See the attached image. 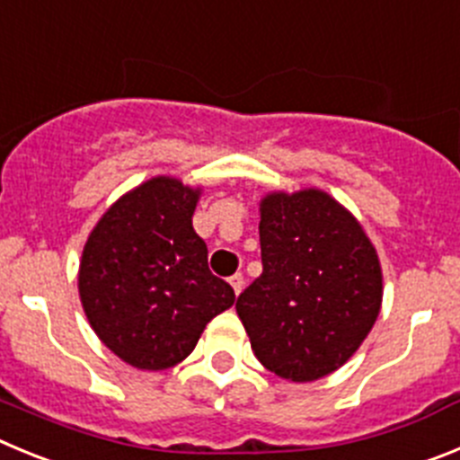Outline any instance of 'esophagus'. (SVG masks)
<instances>
[{
    "label": "esophagus",
    "instance_id": "obj_1",
    "mask_svg": "<svg viewBox=\"0 0 460 460\" xmlns=\"http://www.w3.org/2000/svg\"><path fill=\"white\" fill-rule=\"evenodd\" d=\"M229 284L231 287H234V291H235V296H238L240 291H243V287H245V279H243V275H234V277H229Z\"/></svg>",
    "mask_w": 460,
    "mask_h": 460
}]
</instances>
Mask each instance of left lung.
Returning a JSON list of instances; mask_svg holds the SVG:
<instances>
[{
  "instance_id": "1",
  "label": "left lung",
  "mask_w": 460,
  "mask_h": 460,
  "mask_svg": "<svg viewBox=\"0 0 460 460\" xmlns=\"http://www.w3.org/2000/svg\"><path fill=\"white\" fill-rule=\"evenodd\" d=\"M263 272L235 312L268 371L309 383L339 369L374 328L383 275L362 226L321 190L261 201Z\"/></svg>"
}]
</instances>
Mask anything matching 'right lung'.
Wrapping results in <instances>:
<instances>
[{
    "instance_id": "right-lung-1",
    "label": "right lung",
    "mask_w": 460,
    "mask_h": 460,
    "mask_svg": "<svg viewBox=\"0 0 460 460\" xmlns=\"http://www.w3.org/2000/svg\"><path fill=\"white\" fill-rule=\"evenodd\" d=\"M197 199L199 190L158 176L111 206L86 240L82 307L107 349L137 369L188 358L206 323L235 300L192 226Z\"/></svg>"
}]
</instances>
